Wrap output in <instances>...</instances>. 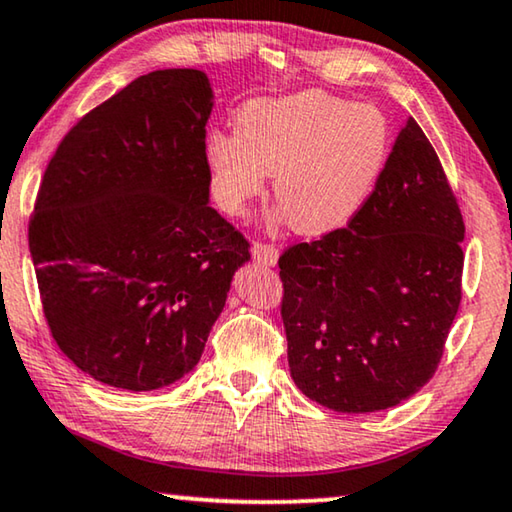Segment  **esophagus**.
Here are the masks:
<instances>
[{
	"mask_svg": "<svg viewBox=\"0 0 512 512\" xmlns=\"http://www.w3.org/2000/svg\"><path fill=\"white\" fill-rule=\"evenodd\" d=\"M250 253H253L255 262L264 264V266H276L278 264V248L273 246V243L255 241L253 248H250Z\"/></svg>",
	"mask_w": 512,
	"mask_h": 512,
	"instance_id": "1",
	"label": "esophagus"
}]
</instances>
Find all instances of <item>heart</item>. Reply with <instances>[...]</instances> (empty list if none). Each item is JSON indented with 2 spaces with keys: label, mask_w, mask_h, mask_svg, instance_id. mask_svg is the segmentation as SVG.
I'll list each match as a JSON object with an SVG mask.
<instances>
[{
  "label": "heart",
  "mask_w": 512,
  "mask_h": 512,
  "mask_svg": "<svg viewBox=\"0 0 512 512\" xmlns=\"http://www.w3.org/2000/svg\"><path fill=\"white\" fill-rule=\"evenodd\" d=\"M393 149L386 114L324 91L257 98L234 117V135L207 142L211 188L220 207L241 213L264 193L299 234L347 225L377 188Z\"/></svg>",
  "instance_id": "heart-1"
}]
</instances>
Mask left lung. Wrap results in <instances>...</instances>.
I'll list each match as a JSON object with an SVG mask.
<instances>
[{
  "label": "left lung",
  "mask_w": 512,
  "mask_h": 512,
  "mask_svg": "<svg viewBox=\"0 0 512 512\" xmlns=\"http://www.w3.org/2000/svg\"><path fill=\"white\" fill-rule=\"evenodd\" d=\"M462 239L444 167L409 117L349 225L278 259L287 361L301 393L368 414L421 391L460 308Z\"/></svg>",
  "instance_id": "8db88e82"
}]
</instances>
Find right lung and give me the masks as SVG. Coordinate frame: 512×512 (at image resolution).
Instances as JSON below:
<instances>
[{"mask_svg": "<svg viewBox=\"0 0 512 512\" xmlns=\"http://www.w3.org/2000/svg\"><path fill=\"white\" fill-rule=\"evenodd\" d=\"M209 78L140 75L85 114L38 188L29 253L50 333L101 384L170 386L200 361L250 243L209 207Z\"/></svg>", "mask_w": 512, "mask_h": 512, "instance_id": "right-lung-1", "label": "right lung"}]
</instances>
